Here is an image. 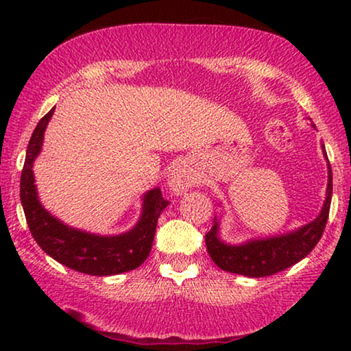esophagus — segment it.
I'll return each mask as SVG.
<instances>
[{"instance_id":"obj_1","label":"esophagus","mask_w":351,"mask_h":351,"mask_svg":"<svg viewBox=\"0 0 351 351\" xmlns=\"http://www.w3.org/2000/svg\"><path fill=\"white\" fill-rule=\"evenodd\" d=\"M196 182V174L191 167L186 165V162H179L172 172L169 174V179H167V186L174 195H182L184 191L191 189Z\"/></svg>"}]
</instances>
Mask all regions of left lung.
Here are the masks:
<instances>
[{"label":"left lung","instance_id":"left-lung-1","mask_svg":"<svg viewBox=\"0 0 351 351\" xmlns=\"http://www.w3.org/2000/svg\"><path fill=\"white\" fill-rule=\"evenodd\" d=\"M311 126L315 128V124ZM321 147L328 161V189H326V199L318 217L294 232L268 238L247 239L241 244L223 243L219 237V220L214 217L213 228L206 233V246L215 265L237 275L262 278L286 270L313 251V247L323 237L329 217L330 198H332V171H330L328 155H326L324 143Z\"/></svg>","mask_w":351,"mask_h":351}]
</instances>
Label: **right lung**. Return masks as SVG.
<instances>
[{"label":"right lung","instance_id":"1","mask_svg":"<svg viewBox=\"0 0 351 351\" xmlns=\"http://www.w3.org/2000/svg\"><path fill=\"white\" fill-rule=\"evenodd\" d=\"M54 108L36 124L27 147L25 165L21 176V201L28 228L47 256L62 265L93 276H110L136 270L152 251L158 217L169 201L162 198L160 189L143 195L138 222L121 234H94L69 227L43 208L33 176V162L40 155L47 123Z\"/></svg>","mask_w":351,"mask_h":351}]
</instances>
